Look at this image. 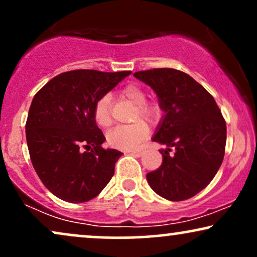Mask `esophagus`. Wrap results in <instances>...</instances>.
<instances>
[{
	"instance_id": "1",
	"label": "esophagus",
	"mask_w": 257,
	"mask_h": 257,
	"mask_svg": "<svg viewBox=\"0 0 257 257\" xmlns=\"http://www.w3.org/2000/svg\"><path fill=\"white\" fill-rule=\"evenodd\" d=\"M132 155H135V157H141L144 154V149H136V151H131L129 152Z\"/></svg>"
}]
</instances>
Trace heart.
<instances>
[{
    "label": "heart",
    "instance_id": "1",
    "mask_svg": "<svg viewBox=\"0 0 257 257\" xmlns=\"http://www.w3.org/2000/svg\"><path fill=\"white\" fill-rule=\"evenodd\" d=\"M122 95L136 105L134 119L142 118L149 123H155L161 117V108L157 103H147L146 92L139 85L131 84L122 90ZM93 118L102 128L111 124L110 112V96L104 95L97 100L93 108ZM148 125L144 121H136L128 125H118L111 129L106 135V141L111 147L131 151L138 148L148 135Z\"/></svg>",
    "mask_w": 257,
    "mask_h": 257
}]
</instances>
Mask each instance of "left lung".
<instances>
[{"mask_svg": "<svg viewBox=\"0 0 257 257\" xmlns=\"http://www.w3.org/2000/svg\"><path fill=\"white\" fill-rule=\"evenodd\" d=\"M134 77L154 90L165 112L152 140L166 149L159 151L161 166L147 174L149 186L172 201L196 196L215 178L225 153L226 124L216 100L181 71L154 69Z\"/></svg>", "mask_w": 257, "mask_h": 257, "instance_id": "8db88e82", "label": "left lung"}]
</instances>
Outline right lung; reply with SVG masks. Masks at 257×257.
<instances>
[{
    "instance_id": "obj_1",
    "label": "right lung",
    "mask_w": 257,
    "mask_h": 257,
    "mask_svg": "<svg viewBox=\"0 0 257 257\" xmlns=\"http://www.w3.org/2000/svg\"><path fill=\"white\" fill-rule=\"evenodd\" d=\"M131 73L69 71L51 79L32 100L26 122L32 164L42 184L61 200H91L112 178L122 153L102 147L105 138L93 108Z\"/></svg>"
}]
</instances>
